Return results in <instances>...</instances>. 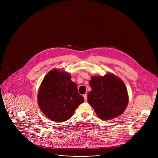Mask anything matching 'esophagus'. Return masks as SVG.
<instances>
[{"instance_id": "esophagus-1", "label": "esophagus", "mask_w": 158, "mask_h": 158, "mask_svg": "<svg viewBox=\"0 0 158 158\" xmlns=\"http://www.w3.org/2000/svg\"><path fill=\"white\" fill-rule=\"evenodd\" d=\"M83 98H84L85 101H86V100H87V95H86V94H85V95H83Z\"/></svg>"}]
</instances>
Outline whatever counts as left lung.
Here are the masks:
<instances>
[{
  "mask_svg": "<svg viewBox=\"0 0 158 158\" xmlns=\"http://www.w3.org/2000/svg\"><path fill=\"white\" fill-rule=\"evenodd\" d=\"M89 85L92 90L87 100L100 119L115 118L126 110L128 103L127 90L119 77L111 73L94 76Z\"/></svg>",
  "mask_w": 158,
  "mask_h": 158,
  "instance_id": "left-lung-1",
  "label": "left lung"
}]
</instances>
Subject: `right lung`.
Wrapping results in <instances>:
<instances>
[{
    "label": "right lung",
    "mask_w": 158,
    "mask_h": 158,
    "mask_svg": "<svg viewBox=\"0 0 158 158\" xmlns=\"http://www.w3.org/2000/svg\"><path fill=\"white\" fill-rule=\"evenodd\" d=\"M37 99L42 113L55 122L68 120L84 102L76 83L71 81L70 74L57 69L51 70L44 76L38 89Z\"/></svg>",
    "instance_id": "right-lung-1"
}]
</instances>
